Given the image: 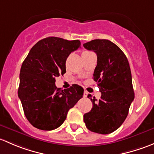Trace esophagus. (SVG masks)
I'll list each match as a JSON object with an SVG mask.
<instances>
[{"label": "esophagus", "instance_id": "1", "mask_svg": "<svg viewBox=\"0 0 154 154\" xmlns=\"http://www.w3.org/2000/svg\"><path fill=\"white\" fill-rule=\"evenodd\" d=\"M88 91H86V90H85V92H84V97H87V96H88Z\"/></svg>", "mask_w": 154, "mask_h": 154}]
</instances>
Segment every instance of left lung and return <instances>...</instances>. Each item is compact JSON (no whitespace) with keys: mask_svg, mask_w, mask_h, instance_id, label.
Masks as SVG:
<instances>
[{"mask_svg":"<svg viewBox=\"0 0 154 154\" xmlns=\"http://www.w3.org/2000/svg\"><path fill=\"white\" fill-rule=\"evenodd\" d=\"M83 46L97 55L93 79L101 93L99 100L88 96L93 107L84 115V122L92 132L111 134L124 122L134 99L129 62L121 49L109 40L96 39Z\"/></svg>","mask_w":154,"mask_h":154,"instance_id":"left-lung-1","label":"left lung"}]
</instances>
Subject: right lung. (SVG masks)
Returning <instances> with one entry per match:
<instances>
[{
  "mask_svg": "<svg viewBox=\"0 0 154 154\" xmlns=\"http://www.w3.org/2000/svg\"><path fill=\"white\" fill-rule=\"evenodd\" d=\"M81 47L79 40L48 37L36 43L20 71L18 97L25 116L35 128L52 131L61 126L69 110L83 96L84 89L72 85L61 90L55 78L66 72V60Z\"/></svg>",
  "mask_w": 154,
  "mask_h": 154,
  "instance_id": "add662e5",
  "label": "right lung"
}]
</instances>
